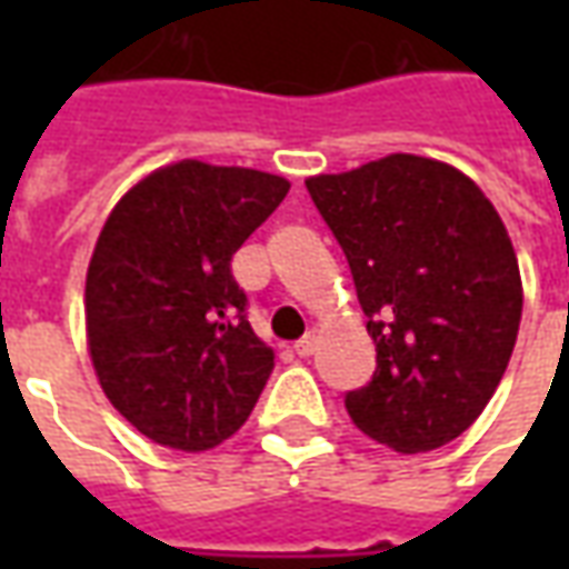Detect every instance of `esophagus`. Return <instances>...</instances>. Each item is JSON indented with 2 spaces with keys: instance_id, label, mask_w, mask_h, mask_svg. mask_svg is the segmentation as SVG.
<instances>
[{
  "instance_id": "34e87169",
  "label": "esophagus",
  "mask_w": 569,
  "mask_h": 569,
  "mask_svg": "<svg viewBox=\"0 0 569 569\" xmlns=\"http://www.w3.org/2000/svg\"><path fill=\"white\" fill-rule=\"evenodd\" d=\"M313 350H317V332H308L301 341H296L298 357H310Z\"/></svg>"
}]
</instances>
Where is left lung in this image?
<instances>
[{
	"label": "left lung",
	"instance_id": "obj_1",
	"mask_svg": "<svg viewBox=\"0 0 569 569\" xmlns=\"http://www.w3.org/2000/svg\"><path fill=\"white\" fill-rule=\"evenodd\" d=\"M345 249L378 369L345 396L369 439L441 448L476 423L512 357L521 273L481 188L448 163L390 154L305 182Z\"/></svg>",
	"mask_w": 569,
	"mask_h": 569
}]
</instances>
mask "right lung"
Returning <instances> with one entry per match:
<instances>
[{
    "label": "right lung",
    "mask_w": 569,
    "mask_h": 569,
    "mask_svg": "<svg viewBox=\"0 0 569 569\" xmlns=\"http://www.w3.org/2000/svg\"><path fill=\"white\" fill-rule=\"evenodd\" d=\"M283 176L179 161L118 200L93 247L84 320L103 393L146 439L207 451L273 371L231 259L283 203Z\"/></svg>",
    "instance_id": "add662e5"
}]
</instances>
